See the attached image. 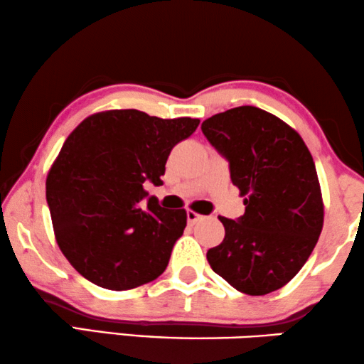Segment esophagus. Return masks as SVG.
<instances>
[{"mask_svg": "<svg viewBox=\"0 0 364 364\" xmlns=\"http://www.w3.org/2000/svg\"><path fill=\"white\" fill-rule=\"evenodd\" d=\"M200 220H203L202 215H198L197 212H193V210H188V212H187V221H188V223L195 225Z\"/></svg>", "mask_w": 364, "mask_h": 364, "instance_id": "1", "label": "esophagus"}]
</instances>
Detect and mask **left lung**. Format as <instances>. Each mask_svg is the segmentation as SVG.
Listing matches in <instances>:
<instances>
[{"label": "left lung", "instance_id": "8db88e82", "mask_svg": "<svg viewBox=\"0 0 364 364\" xmlns=\"http://www.w3.org/2000/svg\"><path fill=\"white\" fill-rule=\"evenodd\" d=\"M202 131L228 159L246 205L238 221L218 217L225 238L208 250V264L247 296L277 291L302 269L323 228L312 154L296 129L256 107L213 114Z\"/></svg>", "mask_w": 364, "mask_h": 364}]
</instances>
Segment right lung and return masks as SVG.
Segmentation results:
<instances>
[{"mask_svg":"<svg viewBox=\"0 0 364 364\" xmlns=\"http://www.w3.org/2000/svg\"><path fill=\"white\" fill-rule=\"evenodd\" d=\"M198 123L108 109L68 134L47 173L46 198L57 245L83 277L129 291L166 271L187 212L162 208L156 197L146 203L144 183L161 186L172 147Z\"/></svg>","mask_w":364,"mask_h":364,"instance_id":"add662e5","label":"right lung"}]
</instances>
